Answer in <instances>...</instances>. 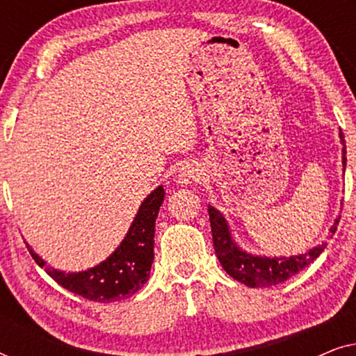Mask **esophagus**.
Listing matches in <instances>:
<instances>
[{"mask_svg":"<svg viewBox=\"0 0 356 356\" xmlns=\"http://www.w3.org/2000/svg\"><path fill=\"white\" fill-rule=\"evenodd\" d=\"M201 178H202V172L197 165L188 163V165H184L183 168H179L178 183L181 184V186H188V184L197 183Z\"/></svg>","mask_w":356,"mask_h":356,"instance_id":"34e87169","label":"esophagus"}]
</instances>
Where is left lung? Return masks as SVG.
Returning a JSON list of instances; mask_svg holds the SVG:
<instances>
[{"mask_svg": "<svg viewBox=\"0 0 356 356\" xmlns=\"http://www.w3.org/2000/svg\"><path fill=\"white\" fill-rule=\"evenodd\" d=\"M340 143H342V165L345 173V140L340 133ZM209 220H211L212 228V240L213 248H216V254L218 257L223 269L233 279L241 282L246 286L257 289V286H274L282 282L289 280L290 277L298 274L303 270L306 266H309L321 252L325 250L327 241H323L321 245L311 248V250L301 252V254L293 256H261L252 254L243 250V248L235 241L232 235L230 225H228L227 218L223 217L220 211H217L213 206H209ZM340 217L334 220V225L330 227V233L337 230Z\"/></svg>", "mask_w": 356, "mask_h": 356, "instance_id": "left-lung-1", "label": "left lung"}]
</instances>
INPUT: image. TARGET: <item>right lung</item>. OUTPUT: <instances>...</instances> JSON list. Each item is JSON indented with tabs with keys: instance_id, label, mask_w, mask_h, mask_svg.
<instances>
[{
	"instance_id": "1",
	"label": "right lung",
	"mask_w": 356,
	"mask_h": 356,
	"mask_svg": "<svg viewBox=\"0 0 356 356\" xmlns=\"http://www.w3.org/2000/svg\"><path fill=\"white\" fill-rule=\"evenodd\" d=\"M163 186H157L140 202L120 246L100 264L81 272H65L48 267L47 262L27 245L29 251L47 274L63 289L97 303H111L134 295L150 277L154 262V235L160 206L163 204Z\"/></svg>"
}]
</instances>
